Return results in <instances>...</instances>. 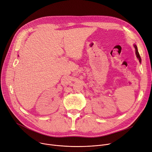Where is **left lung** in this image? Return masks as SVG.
<instances>
[{
    "label": "left lung",
    "instance_id": "1",
    "mask_svg": "<svg viewBox=\"0 0 152 152\" xmlns=\"http://www.w3.org/2000/svg\"><path fill=\"white\" fill-rule=\"evenodd\" d=\"M134 47L135 49V53H136L137 57V58H138V59L139 60V61H140V62H141V58H140V55H139V52H138V50H137V46L135 45H134Z\"/></svg>",
    "mask_w": 152,
    "mask_h": 152
}]
</instances>
